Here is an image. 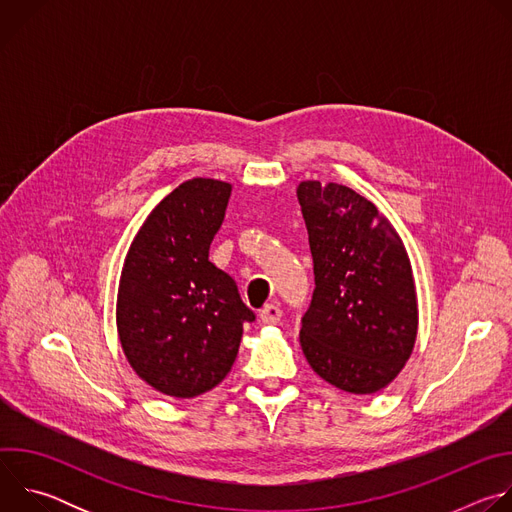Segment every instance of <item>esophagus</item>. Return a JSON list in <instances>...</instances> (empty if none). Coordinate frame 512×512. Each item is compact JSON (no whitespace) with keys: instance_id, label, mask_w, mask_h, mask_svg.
Returning <instances> with one entry per match:
<instances>
[{"instance_id":"34e87169","label":"esophagus","mask_w":512,"mask_h":512,"mask_svg":"<svg viewBox=\"0 0 512 512\" xmlns=\"http://www.w3.org/2000/svg\"><path fill=\"white\" fill-rule=\"evenodd\" d=\"M259 318L263 324H277L281 320V310L279 306L275 304H267L261 312H259Z\"/></svg>"}]
</instances>
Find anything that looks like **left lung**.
<instances>
[{"label":"left lung","instance_id":"left-lung-1","mask_svg":"<svg viewBox=\"0 0 512 512\" xmlns=\"http://www.w3.org/2000/svg\"><path fill=\"white\" fill-rule=\"evenodd\" d=\"M314 259V296L300 342L330 385L371 395L405 367L417 336L413 271L401 237L352 188L308 180L298 186Z\"/></svg>","mask_w":512,"mask_h":512}]
</instances>
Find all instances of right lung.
<instances>
[{
    "label": "right lung",
    "instance_id": "add662e5",
    "mask_svg": "<svg viewBox=\"0 0 512 512\" xmlns=\"http://www.w3.org/2000/svg\"><path fill=\"white\" fill-rule=\"evenodd\" d=\"M231 184L192 178L137 231L119 279L117 332L131 369L156 391L190 399L221 383L255 314L235 279L208 261Z\"/></svg>",
    "mask_w": 512,
    "mask_h": 512
}]
</instances>
